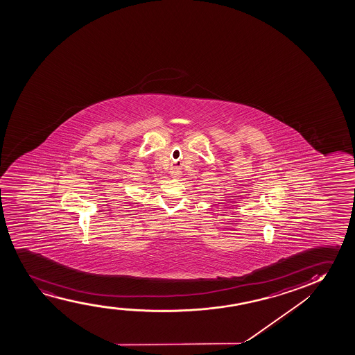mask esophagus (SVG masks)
<instances>
[{
    "mask_svg": "<svg viewBox=\"0 0 355 355\" xmlns=\"http://www.w3.org/2000/svg\"><path fill=\"white\" fill-rule=\"evenodd\" d=\"M171 175H172V178H178L180 175V171H172Z\"/></svg>",
    "mask_w": 355,
    "mask_h": 355,
    "instance_id": "esophagus-1",
    "label": "esophagus"
}]
</instances>
